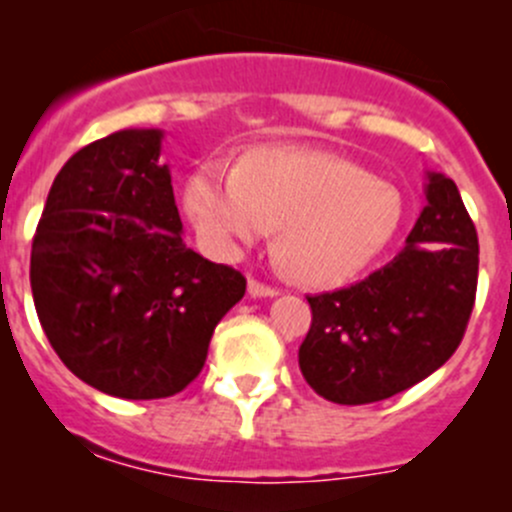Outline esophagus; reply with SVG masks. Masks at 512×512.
I'll return each instance as SVG.
<instances>
[{"instance_id":"1","label":"esophagus","mask_w":512,"mask_h":512,"mask_svg":"<svg viewBox=\"0 0 512 512\" xmlns=\"http://www.w3.org/2000/svg\"><path fill=\"white\" fill-rule=\"evenodd\" d=\"M247 292H250V297H277V294H280V289L262 285V282H257V280H250L247 282Z\"/></svg>"}]
</instances>
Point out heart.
Returning a JSON list of instances; mask_svg holds the SVG:
<instances>
[{
	"mask_svg": "<svg viewBox=\"0 0 512 512\" xmlns=\"http://www.w3.org/2000/svg\"><path fill=\"white\" fill-rule=\"evenodd\" d=\"M183 203L200 240L220 257L277 227L280 260L309 287L354 280L401 223L391 185L352 160L309 148H255L237 170L208 160L190 173Z\"/></svg>",
	"mask_w": 512,
	"mask_h": 512,
	"instance_id": "1",
	"label": "heart"
}]
</instances>
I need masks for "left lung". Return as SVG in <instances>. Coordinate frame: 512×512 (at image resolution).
Listing matches in <instances>:
<instances>
[{"instance_id": "obj_1", "label": "left lung", "mask_w": 512, "mask_h": 512, "mask_svg": "<svg viewBox=\"0 0 512 512\" xmlns=\"http://www.w3.org/2000/svg\"><path fill=\"white\" fill-rule=\"evenodd\" d=\"M478 287V235L456 183L428 173L406 247L347 289L307 297L299 369L327 401L374 404L431 376L461 344Z\"/></svg>"}]
</instances>
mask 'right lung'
Returning <instances> with one entry per match:
<instances>
[{
	"label": "right lung",
	"instance_id": "add662e5",
	"mask_svg": "<svg viewBox=\"0 0 512 512\" xmlns=\"http://www.w3.org/2000/svg\"><path fill=\"white\" fill-rule=\"evenodd\" d=\"M160 143V128H126L74 153L32 242L46 339L66 369L118 399L183 391L247 285L183 242Z\"/></svg>",
	"mask_w": 512,
	"mask_h": 512
}]
</instances>
